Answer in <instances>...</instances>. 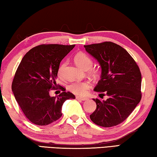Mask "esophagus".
Wrapping results in <instances>:
<instances>
[{
    "mask_svg": "<svg viewBox=\"0 0 157 157\" xmlns=\"http://www.w3.org/2000/svg\"><path fill=\"white\" fill-rule=\"evenodd\" d=\"M75 98H76V99H78V100H83V101H84V100H88V98H85V97L76 96Z\"/></svg>",
    "mask_w": 157,
    "mask_h": 157,
    "instance_id": "34e87169",
    "label": "esophagus"
}]
</instances>
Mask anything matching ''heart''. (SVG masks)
Segmentation results:
<instances>
[{
  "label": "heart",
  "mask_w": 157,
  "mask_h": 157,
  "mask_svg": "<svg viewBox=\"0 0 157 157\" xmlns=\"http://www.w3.org/2000/svg\"><path fill=\"white\" fill-rule=\"evenodd\" d=\"M74 62L75 64L83 70H89L91 68L93 64V61L88 55L83 52H79L76 54L74 57ZM65 63H62L59 68V74L61 75L62 71L63 70V66ZM91 73H96L97 70L95 69H90ZM91 87V84L89 82L84 81V82H73L68 85V89L76 95H86L89 89Z\"/></svg>",
  "instance_id": "1"
}]
</instances>
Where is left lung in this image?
Segmentation results:
<instances>
[{"instance_id": "left-lung-1", "label": "left lung", "mask_w": 157, "mask_h": 157, "mask_svg": "<svg viewBox=\"0 0 157 157\" xmlns=\"http://www.w3.org/2000/svg\"><path fill=\"white\" fill-rule=\"evenodd\" d=\"M84 47L101 68V79L94 91L102 95L105 92L109 97L106 100L93 99L97 107L90 118L101 127L118 125L131 114L141 99L140 69L127 50L113 42Z\"/></svg>"}]
</instances>
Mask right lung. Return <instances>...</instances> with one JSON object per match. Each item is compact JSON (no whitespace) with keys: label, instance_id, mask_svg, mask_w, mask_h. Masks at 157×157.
I'll return each instance as SVG.
<instances>
[{"label":"right lung","instance_id":"1","mask_svg":"<svg viewBox=\"0 0 157 157\" xmlns=\"http://www.w3.org/2000/svg\"><path fill=\"white\" fill-rule=\"evenodd\" d=\"M75 45H40L32 48L23 57L15 73L12 90L15 99L29 121L37 125H48L62 116L66 100L75 97L63 92L51 97L50 89H55L62 60Z\"/></svg>","mask_w":157,"mask_h":157}]
</instances>
